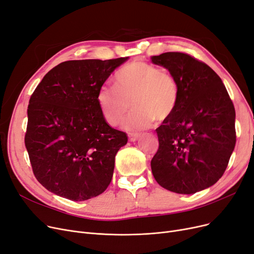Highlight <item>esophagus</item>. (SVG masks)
Here are the masks:
<instances>
[{
  "instance_id": "obj_1",
  "label": "esophagus",
  "mask_w": 254,
  "mask_h": 254,
  "mask_svg": "<svg viewBox=\"0 0 254 254\" xmlns=\"http://www.w3.org/2000/svg\"><path fill=\"white\" fill-rule=\"evenodd\" d=\"M139 137H140L139 134H129L128 135V140L130 142H135V141H137L139 139Z\"/></svg>"
}]
</instances>
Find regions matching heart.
<instances>
[{
    "label": "heart",
    "mask_w": 254,
    "mask_h": 254,
    "mask_svg": "<svg viewBox=\"0 0 254 254\" xmlns=\"http://www.w3.org/2000/svg\"><path fill=\"white\" fill-rule=\"evenodd\" d=\"M180 94V85L171 73L139 61L118 70L115 86H102L96 100L111 126L123 120L131 104L135 109L124 121V127L127 130H141L150 127L154 120L169 118L179 105Z\"/></svg>",
    "instance_id": "obj_1"
}]
</instances>
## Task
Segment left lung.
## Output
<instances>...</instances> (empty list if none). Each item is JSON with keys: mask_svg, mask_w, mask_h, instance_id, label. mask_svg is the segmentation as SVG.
Returning <instances> with one entry per match:
<instances>
[{"mask_svg": "<svg viewBox=\"0 0 254 254\" xmlns=\"http://www.w3.org/2000/svg\"><path fill=\"white\" fill-rule=\"evenodd\" d=\"M180 85V102L156 129L159 149L150 166L154 180L171 192L194 194L223 175L236 145V111L220 76L188 54L152 56Z\"/></svg>", "mask_w": 254, "mask_h": 254, "instance_id": "left-lung-1", "label": "left lung"}]
</instances>
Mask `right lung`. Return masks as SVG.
Here are the masks:
<instances>
[{
	"label": "right lung",
	"mask_w": 254,
	"mask_h": 254,
	"mask_svg": "<svg viewBox=\"0 0 254 254\" xmlns=\"http://www.w3.org/2000/svg\"><path fill=\"white\" fill-rule=\"evenodd\" d=\"M127 59L62 62L31 95L25 144L35 178L50 192L84 201L111 183L115 156L127 136L107 124L96 96Z\"/></svg>",
	"instance_id": "add662e5"
}]
</instances>
